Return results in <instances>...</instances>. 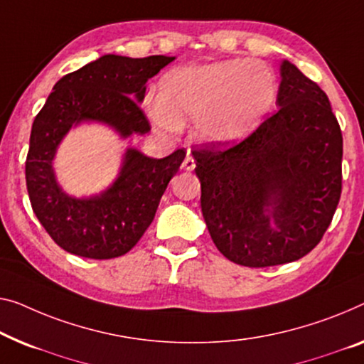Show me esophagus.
<instances>
[{"label": "esophagus", "instance_id": "esophagus-1", "mask_svg": "<svg viewBox=\"0 0 364 364\" xmlns=\"http://www.w3.org/2000/svg\"><path fill=\"white\" fill-rule=\"evenodd\" d=\"M194 168H196V161H194V159H193L191 155H188L186 159H184V161H183V170L193 171Z\"/></svg>", "mask_w": 364, "mask_h": 364}]
</instances>
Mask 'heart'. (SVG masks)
<instances>
[{
    "instance_id": "heart-1",
    "label": "heart",
    "mask_w": 364,
    "mask_h": 364,
    "mask_svg": "<svg viewBox=\"0 0 364 364\" xmlns=\"http://www.w3.org/2000/svg\"><path fill=\"white\" fill-rule=\"evenodd\" d=\"M276 96V75L259 60L189 63L168 70L160 78L149 114L156 127L170 134L193 117L194 135L200 142L227 145L253 132Z\"/></svg>"
}]
</instances>
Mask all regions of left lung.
I'll list each match as a JSON object with an SVG mask.
<instances>
[{
	"mask_svg": "<svg viewBox=\"0 0 364 364\" xmlns=\"http://www.w3.org/2000/svg\"><path fill=\"white\" fill-rule=\"evenodd\" d=\"M276 105L234 147L193 150L210 238L225 258L248 268L307 255L341 194L343 137L327 95L283 60Z\"/></svg>",
	"mask_w": 364,
	"mask_h": 364,
	"instance_id": "left-lung-1",
	"label": "left lung"
}]
</instances>
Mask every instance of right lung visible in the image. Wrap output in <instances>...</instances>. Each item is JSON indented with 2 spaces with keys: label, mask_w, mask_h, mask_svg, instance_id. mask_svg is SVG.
Here are the masks:
<instances>
[{
  "label": "right lung",
  "mask_w": 364,
  "mask_h": 364,
  "mask_svg": "<svg viewBox=\"0 0 364 364\" xmlns=\"http://www.w3.org/2000/svg\"><path fill=\"white\" fill-rule=\"evenodd\" d=\"M173 60L107 53L58 80L36 116L26 160L27 193L42 227L65 252L93 259L121 257L154 220L186 150L159 160L127 149L116 181L90 198L68 196L57 183L52 161L68 130L81 122L107 124L124 139L147 134L150 124L139 102L147 81Z\"/></svg>",
  "instance_id": "1"
}]
</instances>
